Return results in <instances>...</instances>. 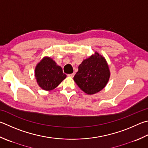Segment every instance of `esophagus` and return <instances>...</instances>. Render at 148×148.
Returning a JSON list of instances; mask_svg holds the SVG:
<instances>
[{
    "label": "esophagus",
    "mask_w": 148,
    "mask_h": 148,
    "mask_svg": "<svg viewBox=\"0 0 148 148\" xmlns=\"http://www.w3.org/2000/svg\"><path fill=\"white\" fill-rule=\"evenodd\" d=\"M74 74H75L74 73H72V74H69L68 76H70V77H73L74 76Z\"/></svg>",
    "instance_id": "obj_1"
}]
</instances>
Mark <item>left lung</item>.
<instances>
[{"mask_svg":"<svg viewBox=\"0 0 148 148\" xmlns=\"http://www.w3.org/2000/svg\"><path fill=\"white\" fill-rule=\"evenodd\" d=\"M109 77L110 71L106 59L96 52L79 65L74 80L83 92L94 95L106 87Z\"/></svg>","mask_w":148,"mask_h":148,"instance_id":"1","label":"left lung"}]
</instances>
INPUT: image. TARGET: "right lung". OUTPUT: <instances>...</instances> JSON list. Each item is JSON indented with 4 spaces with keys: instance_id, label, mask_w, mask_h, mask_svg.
Masks as SVG:
<instances>
[{
    "instance_id": "right-lung-1",
    "label": "right lung",
    "mask_w": 148,
    "mask_h": 148,
    "mask_svg": "<svg viewBox=\"0 0 148 148\" xmlns=\"http://www.w3.org/2000/svg\"><path fill=\"white\" fill-rule=\"evenodd\" d=\"M35 76L39 87L45 90L54 89L66 77L62 68L48 57H45L37 64Z\"/></svg>"
}]
</instances>
